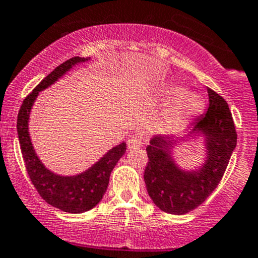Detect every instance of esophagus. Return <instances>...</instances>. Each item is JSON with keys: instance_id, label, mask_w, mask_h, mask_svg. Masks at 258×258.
<instances>
[{"instance_id": "obj_1", "label": "esophagus", "mask_w": 258, "mask_h": 258, "mask_svg": "<svg viewBox=\"0 0 258 258\" xmlns=\"http://www.w3.org/2000/svg\"><path fill=\"white\" fill-rule=\"evenodd\" d=\"M141 146H143V141H141L140 136H134L131 139H128V141H127V148H128V150H137Z\"/></svg>"}]
</instances>
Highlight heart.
I'll use <instances>...</instances> for the list:
<instances>
[{"label":"heart","mask_w":258,"mask_h":258,"mask_svg":"<svg viewBox=\"0 0 258 258\" xmlns=\"http://www.w3.org/2000/svg\"><path fill=\"white\" fill-rule=\"evenodd\" d=\"M164 98L169 103L165 112V122L177 124L194 117L202 108V100L197 94L184 91L182 86L169 85L164 91Z\"/></svg>","instance_id":"heart-1"}]
</instances>
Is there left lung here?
<instances>
[{"label":"left lung","mask_w":258,"mask_h":258,"mask_svg":"<svg viewBox=\"0 0 258 258\" xmlns=\"http://www.w3.org/2000/svg\"><path fill=\"white\" fill-rule=\"evenodd\" d=\"M208 93V112L197 118L186 132L187 137L202 136L205 140L206 160L201 168L183 170L175 164L172 150L180 137L154 136L146 148V189L154 204L168 214L182 215L204 204L220 183L237 145V132L228 103L211 89Z\"/></svg>","instance_id":"obj_1"}]
</instances>
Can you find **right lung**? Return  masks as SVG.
Masks as SVG:
<instances>
[{"instance_id": "right-lung-1", "label": "right lung", "mask_w": 258, "mask_h": 258, "mask_svg": "<svg viewBox=\"0 0 258 258\" xmlns=\"http://www.w3.org/2000/svg\"><path fill=\"white\" fill-rule=\"evenodd\" d=\"M88 59L84 57H72L53 70L24 99L16 123L21 154L31 183L47 204L71 214L85 213L99 204L107 191L113 168L126 153V144L122 143L110 149L99 162L84 173L62 177L48 170L35 154L29 136V115L39 91L56 83L72 66Z\"/></svg>"}]
</instances>
